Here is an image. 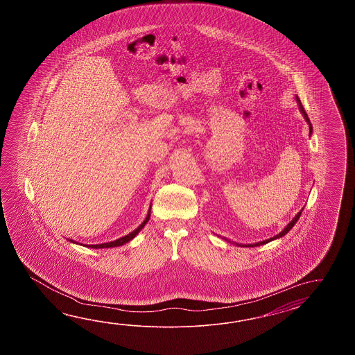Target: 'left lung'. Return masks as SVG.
<instances>
[{"mask_svg": "<svg viewBox=\"0 0 355 355\" xmlns=\"http://www.w3.org/2000/svg\"><path fill=\"white\" fill-rule=\"evenodd\" d=\"M297 101H298V104H300V110H301L302 114L304 115V118H306V121H307V123H309V115H307V113H306V110H304V107H303V105H302L301 100L300 98H297ZM312 133V125H311V123H309V135ZM303 211V209H302ZM302 211L295 216V218H293V220L288 225L282 232H280L279 234H277V236H274V237H272V239H269V240H265V241L261 242H257V243H250V245H241V243H237L239 246H243V248H255V246H260V245H264V243H268V242L272 241V240H275V239H279V237H282V236H284V234H287L292 228H293V226H295V223H297V220L300 219V217H301V213Z\"/></svg>", "mask_w": 355, "mask_h": 355, "instance_id": "8db88e82", "label": "left lung"}]
</instances>
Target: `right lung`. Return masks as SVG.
I'll list each match as a JSON object with an SVG mask.
<instances>
[{
  "instance_id": "obj_1",
  "label": "right lung",
  "mask_w": 355,
  "mask_h": 355,
  "mask_svg": "<svg viewBox=\"0 0 355 355\" xmlns=\"http://www.w3.org/2000/svg\"><path fill=\"white\" fill-rule=\"evenodd\" d=\"M150 211H151V208H150ZM150 217H151V213L148 211L147 217H146V219L144 220V223H142L141 226L138 227L137 230H135L133 232H130V234H127V236L121 237V239H118V240H115V241L106 242V243H100V245H83V246H87V248H91V249H106V248H116V246H121V245H124V243H127V242L130 241L133 237H136V234H138V232H139V231L144 228V225H146V223L150 220Z\"/></svg>"
}]
</instances>
